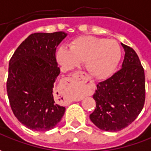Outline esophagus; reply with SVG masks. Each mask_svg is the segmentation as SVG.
<instances>
[{
    "instance_id": "esophagus-1",
    "label": "esophagus",
    "mask_w": 151,
    "mask_h": 151,
    "mask_svg": "<svg viewBox=\"0 0 151 151\" xmlns=\"http://www.w3.org/2000/svg\"><path fill=\"white\" fill-rule=\"evenodd\" d=\"M76 78H81V79H83V80H85L87 83H93V82H92L90 79H89V78H88V76L85 73H83V72H78V73H76Z\"/></svg>"
}]
</instances>
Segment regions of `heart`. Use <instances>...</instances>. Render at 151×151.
Listing matches in <instances>:
<instances>
[{"label":"heart","instance_id":"heart-1","mask_svg":"<svg viewBox=\"0 0 151 151\" xmlns=\"http://www.w3.org/2000/svg\"><path fill=\"white\" fill-rule=\"evenodd\" d=\"M121 54V47L115 40L83 36L73 40L69 47H60L56 57L66 69H72L85 61L86 69L93 78L104 79L116 69Z\"/></svg>","mask_w":151,"mask_h":151}]
</instances>
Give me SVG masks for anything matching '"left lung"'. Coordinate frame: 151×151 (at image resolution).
Masks as SVG:
<instances>
[{"mask_svg":"<svg viewBox=\"0 0 151 151\" xmlns=\"http://www.w3.org/2000/svg\"><path fill=\"white\" fill-rule=\"evenodd\" d=\"M121 44L125 52L122 68L97 84L93 94L96 108L89 115L97 127L109 132L130 124L141 112L145 100L143 67L134 50Z\"/></svg>","mask_w":151,"mask_h":151,"instance_id":"obj_1","label":"left lung"}]
</instances>
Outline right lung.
Listing matches in <instances>:
<instances>
[{
	"mask_svg": "<svg viewBox=\"0 0 151 151\" xmlns=\"http://www.w3.org/2000/svg\"><path fill=\"white\" fill-rule=\"evenodd\" d=\"M67 35L64 32L31 34L9 62L10 105L17 119L30 129H52L64 114L65 107L56 102L53 88L60 73L56 49Z\"/></svg>",
	"mask_w": 151,
	"mask_h": 151,
	"instance_id": "1",
	"label": "right lung"
}]
</instances>
